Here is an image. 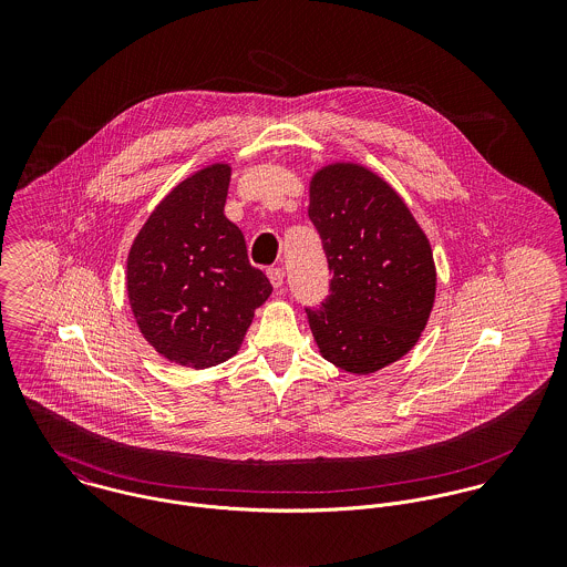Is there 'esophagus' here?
I'll return each mask as SVG.
<instances>
[{
  "label": "esophagus",
  "mask_w": 567,
  "mask_h": 567,
  "mask_svg": "<svg viewBox=\"0 0 567 567\" xmlns=\"http://www.w3.org/2000/svg\"><path fill=\"white\" fill-rule=\"evenodd\" d=\"M268 279H270L272 288H281L284 286V270L281 268H268Z\"/></svg>",
  "instance_id": "34e87169"
}]
</instances>
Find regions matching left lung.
Returning <instances> with one entry per match:
<instances>
[{
    "mask_svg": "<svg viewBox=\"0 0 567 567\" xmlns=\"http://www.w3.org/2000/svg\"><path fill=\"white\" fill-rule=\"evenodd\" d=\"M308 214L333 275L321 308L306 310L321 355L358 375L402 360L436 295L432 248L404 198L369 167L336 162L315 172Z\"/></svg>",
    "mask_w": 567,
    "mask_h": 567,
    "instance_id": "left-lung-1",
    "label": "left lung"
}]
</instances>
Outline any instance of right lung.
<instances>
[{"mask_svg": "<svg viewBox=\"0 0 567 567\" xmlns=\"http://www.w3.org/2000/svg\"><path fill=\"white\" fill-rule=\"evenodd\" d=\"M229 163L181 181L140 229L126 259L131 312L169 362L216 367L238 353L272 286L248 264L243 231L225 216Z\"/></svg>", "mask_w": 567, "mask_h": 567, "instance_id": "right-lung-1", "label": "right lung"}]
</instances>
